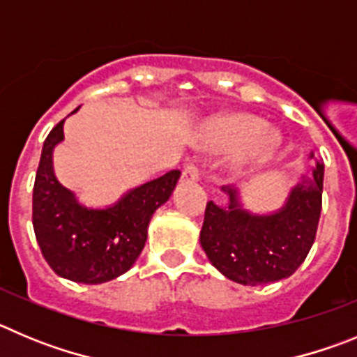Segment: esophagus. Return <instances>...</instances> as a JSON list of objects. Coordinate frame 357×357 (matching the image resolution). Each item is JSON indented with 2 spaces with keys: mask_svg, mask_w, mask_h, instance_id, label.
I'll return each instance as SVG.
<instances>
[{
  "mask_svg": "<svg viewBox=\"0 0 357 357\" xmlns=\"http://www.w3.org/2000/svg\"><path fill=\"white\" fill-rule=\"evenodd\" d=\"M197 179H199L197 165H194V163H188V165H186L181 172V181L190 183V181H197Z\"/></svg>",
  "mask_w": 357,
  "mask_h": 357,
  "instance_id": "1",
  "label": "esophagus"
}]
</instances>
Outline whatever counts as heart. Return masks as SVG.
I'll return each instance as SVG.
<instances>
[{"instance_id": "heart-1", "label": "heart", "mask_w": 357, "mask_h": 357, "mask_svg": "<svg viewBox=\"0 0 357 357\" xmlns=\"http://www.w3.org/2000/svg\"><path fill=\"white\" fill-rule=\"evenodd\" d=\"M281 142L278 131L263 128L258 117L233 114L215 119L202 131L201 146L210 151H226L236 147L231 156V171L240 174L250 167L265 162Z\"/></svg>"}]
</instances>
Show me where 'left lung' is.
<instances>
[{"label":"left lung","mask_w":357,"mask_h":357,"mask_svg":"<svg viewBox=\"0 0 357 357\" xmlns=\"http://www.w3.org/2000/svg\"><path fill=\"white\" fill-rule=\"evenodd\" d=\"M313 158V155H310ZM324 165L291 188L281 210L268 215L243 210L236 188L222 186L226 208L206 204L201 245L218 272L240 284H266L290 278L306 259L322 210Z\"/></svg>","instance_id":"1"}]
</instances>
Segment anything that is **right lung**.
I'll return each mask as SVG.
<instances>
[{
	"instance_id": "right-lung-1",
	"label": "right lung",
	"mask_w": 357,
	"mask_h": 357,
	"mask_svg": "<svg viewBox=\"0 0 357 357\" xmlns=\"http://www.w3.org/2000/svg\"><path fill=\"white\" fill-rule=\"evenodd\" d=\"M62 140L60 121L44 140L35 176V238L60 278L85 284L112 281L137 261L146 245L151 217L169 201L181 172L171 171L137 186L114 206L86 208L54 176L53 149Z\"/></svg>"
}]
</instances>
